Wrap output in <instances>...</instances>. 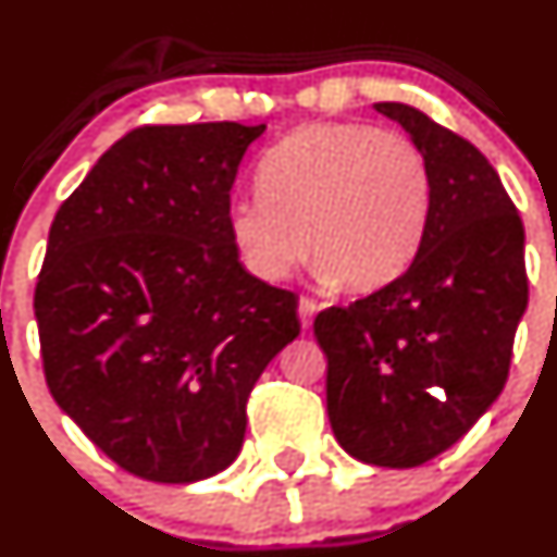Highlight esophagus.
Instances as JSON below:
<instances>
[{"label": "esophagus", "mask_w": 557, "mask_h": 557, "mask_svg": "<svg viewBox=\"0 0 557 557\" xmlns=\"http://www.w3.org/2000/svg\"><path fill=\"white\" fill-rule=\"evenodd\" d=\"M297 313H300V324L302 329H308L313 324V315L319 313V305L313 300H308V297H300V302H297Z\"/></svg>", "instance_id": "obj_1"}]
</instances>
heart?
<instances>
[{"label": "heart", "instance_id": "heart-1", "mask_svg": "<svg viewBox=\"0 0 557 557\" xmlns=\"http://www.w3.org/2000/svg\"><path fill=\"white\" fill-rule=\"evenodd\" d=\"M257 190L228 209L244 268L281 281L305 252L321 284L348 292L376 289L409 265L433 201L422 148L358 122L297 127L260 161Z\"/></svg>", "mask_w": 557, "mask_h": 557}]
</instances>
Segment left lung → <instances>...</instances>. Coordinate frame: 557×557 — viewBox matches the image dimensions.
<instances>
[{
    "mask_svg": "<svg viewBox=\"0 0 557 557\" xmlns=\"http://www.w3.org/2000/svg\"><path fill=\"white\" fill-rule=\"evenodd\" d=\"M422 148L433 201L414 260L313 332L326 411L350 457L417 468L457 444L499 398L529 305L523 223L488 159L404 103H374Z\"/></svg>",
    "mask_w": 557,
    "mask_h": 557,
    "instance_id": "1",
    "label": "left lung"
}]
</instances>
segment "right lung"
<instances>
[{
	"instance_id": "add662e5",
	"label": "right lung",
	"mask_w": 557,
	"mask_h": 557,
	"mask_svg": "<svg viewBox=\"0 0 557 557\" xmlns=\"http://www.w3.org/2000/svg\"><path fill=\"white\" fill-rule=\"evenodd\" d=\"M265 124L137 127L58 209L34 313L52 398L122 470L157 483L238 457L247 398L300 334L297 297L228 233L238 164Z\"/></svg>"
}]
</instances>
